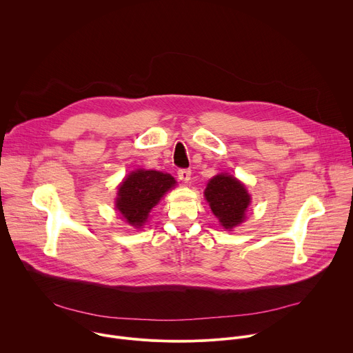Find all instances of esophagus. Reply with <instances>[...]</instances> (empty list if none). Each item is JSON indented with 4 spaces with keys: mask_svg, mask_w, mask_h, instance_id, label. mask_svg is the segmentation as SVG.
Wrapping results in <instances>:
<instances>
[{
    "mask_svg": "<svg viewBox=\"0 0 353 353\" xmlns=\"http://www.w3.org/2000/svg\"><path fill=\"white\" fill-rule=\"evenodd\" d=\"M177 176L181 181H188L190 177H191V170L190 169H179Z\"/></svg>",
    "mask_w": 353,
    "mask_h": 353,
    "instance_id": "esophagus-1",
    "label": "esophagus"
}]
</instances>
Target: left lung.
I'll return each instance as SVG.
<instances>
[{"mask_svg": "<svg viewBox=\"0 0 353 353\" xmlns=\"http://www.w3.org/2000/svg\"><path fill=\"white\" fill-rule=\"evenodd\" d=\"M205 198L225 229H232L244 221L250 195L237 179L228 174L215 176L207 185Z\"/></svg>", "mask_w": 353, "mask_h": 353, "instance_id": "obj_1", "label": "left lung"}]
</instances>
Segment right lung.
<instances>
[{
  "mask_svg": "<svg viewBox=\"0 0 353 353\" xmlns=\"http://www.w3.org/2000/svg\"><path fill=\"white\" fill-rule=\"evenodd\" d=\"M174 184L176 180L168 173L157 170L132 172L119 187L116 208L130 225L141 228L150 210Z\"/></svg>",
  "mask_w": 353,
  "mask_h": 353,
  "instance_id": "right-lung-1",
  "label": "right lung"
}]
</instances>
